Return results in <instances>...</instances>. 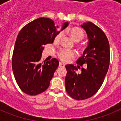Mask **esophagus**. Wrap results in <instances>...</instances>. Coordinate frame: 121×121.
Instances as JSON below:
<instances>
[{"label": "esophagus", "mask_w": 121, "mask_h": 121, "mask_svg": "<svg viewBox=\"0 0 121 121\" xmlns=\"http://www.w3.org/2000/svg\"><path fill=\"white\" fill-rule=\"evenodd\" d=\"M65 64H64V63H62V62H59V67H65Z\"/></svg>", "instance_id": "1"}]
</instances>
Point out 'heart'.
Here are the masks:
<instances>
[{
    "label": "heart",
    "instance_id": "heart-1",
    "mask_svg": "<svg viewBox=\"0 0 121 121\" xmlns=\"http://www.w3.org/2000/svg\"><path fill=\"white\" fill-rule=\"evenodd\" d=\"M70 35L71 38L74 41L79 42L81 39H83L84 36V31L82 29L79 27H73L70 30ZM64 35V33L62 31L60 32L56 35L54 38V42L55 43H59L62 39ZM58 56L59 59L62 61L65 62L70 61L71 59L73 58L75 56V53L71 50H66V49H62L59 52Z\"/></svg>",
    "mask_w": 121,
    "mask_h": 121
}]
</instances>
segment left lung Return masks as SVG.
<instances>
[{"label":"left lung","instance_id":"obj_1","mask_svg":"<svg viewBox=\"0 0 121 121\" xmlns=\"http://www.w3.org/2000/svg\"><path fill=\"white\" fill-rule=\"evenodd\" d=\"M88 36V46L77 64L82 67L81 74H77L79 66L69 64L65 66V80L67 93L76 100H84L93 96L102 85L110 64V45L103 31L92 22L81 25Z\"/></svg>","mask_w":121,"mask_h":121}]
</instances>
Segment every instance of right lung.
<instances>
[{
    "label": "right lung",
    "mask_w": 121,
    "mask_h": 121,
    "mask_svg": "<svg viewBox=\"0 0 121 121\" xmlns=\"http://www.w3.org/2000/svg\"><path fill=\"white\" fill-rule=\"evenodd\" d=\"M68 25L63 24L60 31ZM53 20L40 17L22 28L17 37L13 53L12 68L17 84L21 90L29 95H37L48 88L54 73L59 66L53 58L40 62L44 45L52 43L60 33Z\"/></svg>",
    "instance_id": "obj_1"
}]
</instances>
